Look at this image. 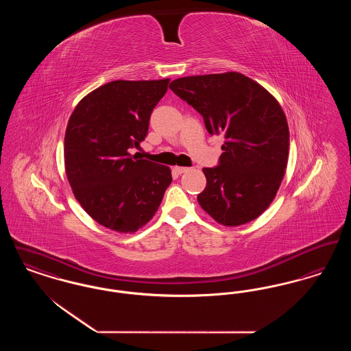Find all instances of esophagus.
<instances>
[{
  "mask_svg": "<svg viewBox=\"0 0 351 351\" xmlns=\"http://www.w3.org/2000/svg\"><path fill=\"white\" fill-rule=\"evenodd\" d=\"M189 169H191V168L178 167V166H176V167H173V171H175L176 173H179V175H182V173H184V172H186V171H189Z\"/></svg>",
  "mask_w": 351,
  "mask_h": 351,
  "instance_id": "esophagus-1",
  "label": "esophagus"
}]
</instances>
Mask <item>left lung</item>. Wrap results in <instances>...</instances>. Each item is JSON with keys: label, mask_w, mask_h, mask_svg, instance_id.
<instances>
[{"label": "left lung", "mask_w": 351, "mask_h": 351, "mask_svg": "<svg viewBox=\"0 0 351 351\" xmlns=\"http://www.w3.org/2000/svg\"><path fill=\"white\" fill-rule=\"evenodd\" d=\"M169 89L200 113L209 133L226 139L218 166L202 168L201 208L225 226L259 217L274 200L288 162L289 132L279 102L238 72L182 77Z\"/></svg>", "instance_id": "8db88e82"}]
</instances>
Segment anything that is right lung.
Instances as JSON below:
<instances>
[{
  "instance_id": "right-lung-1",
  "label": "right lung",
  "mask_w": 351,
  "mask_h": 351,
  "mask_svg": "<svg viewBox=\"0 0 351 351\" xmlns=\"http://www.w3.org/2000/svg\"><path fill=\"white\" fill-rule=\"evenodd\" d=\"M169 79L116 80L90 92L68 121L64 163L84 210L100 225L133 233L158 210L171 169L130 152L145 141Z\"/></svg>"
}]
</instances>
